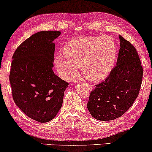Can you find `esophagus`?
<instances>
[{
  "label": "esophagus",
  "instance_id": "34e87169",
  "mask_svg": "<svg viewBox=\"0 0 152 152\" xmlns=\"http://www.w3.org/2000/svg\"><path fill=\"white\" fill-rule=\"evenodd\" d=\"M83 82V83H84L85 84H86L87 85V87H88V88H89V89H91L92 88H91V86H90V85H88V84H87V83H86V82Z\"/></svg>",
  "mask_w": 152,
  "mask_h": 152
}]
</instances>
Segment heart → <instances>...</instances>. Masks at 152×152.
Returning <instances> with one entry per match:
<instances>
[{
	"mask_svg": "<svg viewBox=\"0 0 152 152\" xmlns=\"http://www.w3.org/2000/svg\"><path fill=\"white\" fill-rule=\"evenodd\" d=\"M118 55L115 42L109 37H79L64 48V55H56L55 65L62 77L72 79L82 68L88 80L97 82L107 77Z\"/></svg>",
	"mask_w": 152,
	"mask_h": 152,
	"instance_id": "obj_1",
	"label": "heart"
}]
</instances>
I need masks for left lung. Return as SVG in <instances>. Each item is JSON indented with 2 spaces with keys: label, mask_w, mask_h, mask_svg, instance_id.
<instances>
[{
  "label": "left lung",
  "mask_w": 152,
  "mask_h": 152,
  "mask_svg": "<svg viewBox=\"0 0 152 152\" xmlns=\"http://www.w3.org/2000/svg\"><path fill=\"white\" fill-rule=\"evenodd\" d=\"M120 48L117 64L104 81L95 85L87 108L96 120L107 121L122 116L138 97L143 68L135 47L119 36Z\"/></svg>",
  "instance_id": "1"
}]
</instances>
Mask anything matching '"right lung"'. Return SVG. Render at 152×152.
I'll use <instances>...</instances> for the list:
<instances>
[{
	"mask_svg": "<svg viewBox=\"0 0 152 152\" xmlns=\"http://www.w3.org/2000/svg\"><path fill=\"white\" fill-rule=\"evenodd\" d=\"M59 31H41L24 41L14 52L10 74L12 97L31 119L50 121L61 109L68 83L54 73L53 41Z\"/></svg>",
	"mask_w": 152,
	"mask_h": 152,
	"instance_id": "add662e5",
	"label": "right lung"
}]
</instances>
